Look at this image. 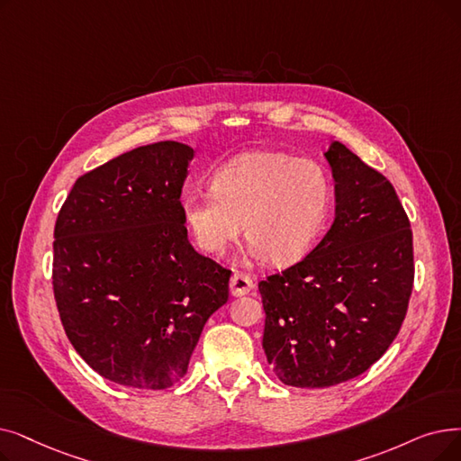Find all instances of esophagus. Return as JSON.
Masks as SVG:
<instances>
[{
  "label": "esophagus",
  "mask_w": 461,
  "mask_h": 461,
  "mask_svg": "<svg viewBox=\"0 0 461 461\" xmlns=\"http://www.w3.org/2000/svg\"><path fill=\"white\" fill-rule=\"evenodd\" d=\"M254 288V283L252 278L241 271H235L231 280H230V290H231V295H247L250 290Z\"/></svg>",
  "instance_id": "34e87169"
}]
</instances>
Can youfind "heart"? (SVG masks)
Returning <instances> with one entry per match:
<instances>
[{
    "label": "heart",
    "instance_id": "b5f03b06",
    "mask_svg": "<svg viewBox=\"0 0 461 461\" xmlns=\"http://www.w3.org/2000/svg\"><path fill=\"white\" fill-rule=\"evenodd\" d=\"M331 178L312 159L283 152H247L220 166L211 190L183 199V218L195 245L222 256L243 233L252 252L273 266L303 258L331 207Z\"/></svg>",
    "mask_w": 461,
    "mask_h": 461
}]
</instances>
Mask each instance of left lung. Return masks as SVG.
I'll list each match as a JSON object with an SVG mask.
<instances>
[{"instance_id": "left-lung-1", "label": "left lung", "mask_w": 461, "mask_h": 461, "mask_svg": "<svg viewBox=\"0 0 461 461\" xmlns=\"http://www.w3.org/2000/svg\"><path fill=\"white\" fill-rule=\"evenodd\" d=\"M335 220L303 259L259 280L264 350L280 383L330 388L393 343L414 283L412 230L388 178L343 143L326 152Z\"/></svg>"}]
</instances>
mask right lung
Listing matches in <instances>:
<instances>
[{
  "label": "right lung",
  "mask_w": 461,
  "mask_h": 461,
  "mask_svg": "<svg viewBox=\"0 0 461 461\" xmlns=\"http://www.w3.org/2000/svg\"><path fill=\"white\" fill-rule=\"evenodd\" d=\"M194 150L159 141L77 178L54 226L52 288L73 348L102 376L166 390L186 375L231 271L188 241L181 192Z\"/></svg>",
  "instance_id": "right-lung-1"
}]
</instances>
